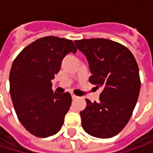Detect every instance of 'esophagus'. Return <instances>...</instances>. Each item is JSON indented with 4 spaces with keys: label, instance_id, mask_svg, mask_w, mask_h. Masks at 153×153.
<instances>
[{
    "label": "esophagus",
    "instance_id": "esophagus-1",
    "mask_svg": "<svg viewBox=\"0 0 153 153\" xmlns=\"http://www.w3.org/2000/svg\"><path fill=\"white\" fill-rule=\"evenodd\" d=\"M72 98H73V99H77V98H78V97L75 96V95H72Z\"/></svg>",
    "mask_w": 153,
    "mask_h": 153
}]
</instances>
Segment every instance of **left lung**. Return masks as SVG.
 <instances>
[{"mask_svg":"<svg viewBox=\"0 0 153 153\" xmlns=\"http://www.w3.org/2000/svg\"><path fill=\"white\" fill-rule=\"evenodd\" d=\"M74 43L87 56L89 82L101 89L98 102L86 99L87 106L79 112L81 126L92 137H112L128 124L137 102L141 81L136 58L128 48L107 39Z\"/></svg>","mask_w":153,"mask_h":153,"instance_id":"obj_1","label":"left lung"}]
</instances>
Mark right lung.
<instances>
[{
    "mask_svg": "<svg viewBox=\"0 0 153 153\" xmlns=\"http://www.w3.org/2000/svg\"><path fill=\"white\" fill-rule=\"evenodd\" d=\"M77 49L71 40L47 36L25 47L13 61L10 91L18 120L38 137L56 134L72 104L70 93H56L51 79L63 58Z\"/></svg>",
    "mask_w": 153,
    "mask_h": 153,
    "instance_id": "right-lung-1",
    "label": "right lung"
}]
</instances>
